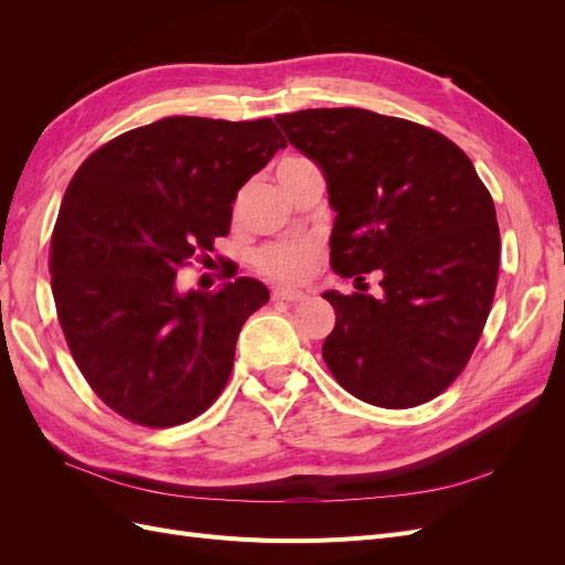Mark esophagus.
Listing matches in <instances>:
<instances>
[{"label":"esophagus","mask_w":565,"mask_h":565,"mask_svg":"<svg viewBox=\"0 0 565 565\" xmlns=\"http://www.w3.org/2000/svg\"><path fill=\"white\" fill-rule=\"evenodd\" d=\"M273 299L278 301H303L306 295L299 292V289H289V287H278L276 292H273Z\"/></svg>","instance_id":"1"}]
</instances>
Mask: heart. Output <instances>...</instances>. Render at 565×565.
Returning <instances> with one entry per match:
<instances>
[{
  "instance_id": "obj_1",
  "label": "heart",
  "mask_w": 565,
  "mask_h": 565,
  "mask_svg": "<svg viewBox=\"0 0 565 565\" xmlns=\"http://www.w3.org/2000/svg\"><path fill=\"white\" fill-rule=\"evenodd\" d=\"M311 162L303 160V158H285L278 164V177L285 174H292L297 169L309 167ZM313 245L311 243H301V241H289V243H276V245H268L259 252L256 256V264L266 273V276L282 280V282H297L306 276V270H309L311 262H313Z\"/></svg>"
}]
</instances>
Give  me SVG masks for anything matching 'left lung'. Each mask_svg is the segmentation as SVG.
<instances>
[{
  "mask_svg": "<svg viewBox=\"0 0 565 565\" xmlns=\"http://www.w3.org/2000/svg\"><path fill=\"white\" fill-rule=\"evenodd\" d=\"M276 122L328 181L332 268L382 295L322 297L334 330L322 358L351 396L415 407L446 391L478 344L500 268L494 204L446 136L363 108H316Z\"/></svg>",
  "mask_w": 565,
  "mask_h": 565,
  "instance_id": "left-lung-1",
  "label": "left lung"
}]
</instances>
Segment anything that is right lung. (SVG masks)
<instances>
[{
  "mask_svg": "<svg viewBox=\"0 0 565 565\" xmlns=\"http://www.w3.org/2000/svg\"><path fill=\"white\" fill-rule=\"evenodd\" d=\"M285 146L268 117H164L92 152L67 185L51 292L84 380L129 422L177 426L224 391L268 289L235 278L181 292L177 270L228 233L237 191Z\"/></svg>",
  "mask_w": 565,
  "mask_h": 565,
  "instance_id": "add662e5",
  "label": "right lung"
}]
</instances>
